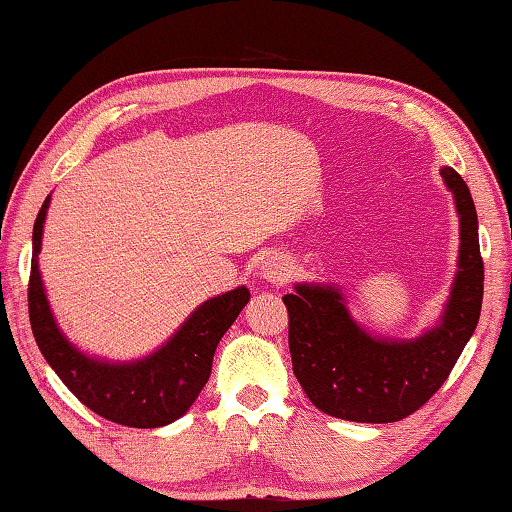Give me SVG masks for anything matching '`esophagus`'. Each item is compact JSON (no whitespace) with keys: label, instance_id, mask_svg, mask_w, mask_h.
I'll use <instances>...</instances> for the list:
<instances>
[{"label":"esophagus","instance_id":"obj_1","mask_svg":"<svg viewBox=\"0 0 512 512\" xmlns=\"http://www.w3.org/2000/svg\"><path fill=\"white\" fill-rule=\"evenodd\" d=\"M293 270H290L288 262L282 255H270L262 264H259V275H262L270 284H286L288 277Z\"/></svg>","mask_w":512,"mask_h":512}]
</instances>
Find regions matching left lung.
Wrapping results in <instances>:
<instances>
[{"instance_id": "obj_1", "label": "left lung", "mask_w": 512, "mask_h": 512, "mask_svg": "<svg viewBox=\"0 0 512 512\" xmlns=\"http://www.w3.org/2000/svg\"><path fill=\"white\" fill-rule=\"evenodd\" d=\"M459 215L457 275L444 315L415 339L373 337L350 317L339 288L297 284L284 295L293 373L322 413L359 424H390L422 408L473 337L484 297L477 210L457 170L442 168Z\"/></svg>"}]
</instances>
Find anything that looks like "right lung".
I'll return each instance as SVG.
<instances>
[{
	"instance_id": "1",
	"label": "right lung",
	"mask_w": 512,
	"mask_h": 512,
	"mask_svg": "<svg viewBox=\"0 0 512 512\" xmlns=\"http://www.w3.org/2000/svg\"><path fill=\"white\" fill-rule=\"evenodd\" d=\"M48 204L50 197L39 208L33 226L28 282L30 328L48 366L79 402L108 422L130 428H157L175 422L206 386L215 348L248 304V288L239 286L208 299L190 313L162 348L144 359L117 364L88 357L57 328L39 275L37 257L42 250Z\"/></svg>"
}]
</instances>
